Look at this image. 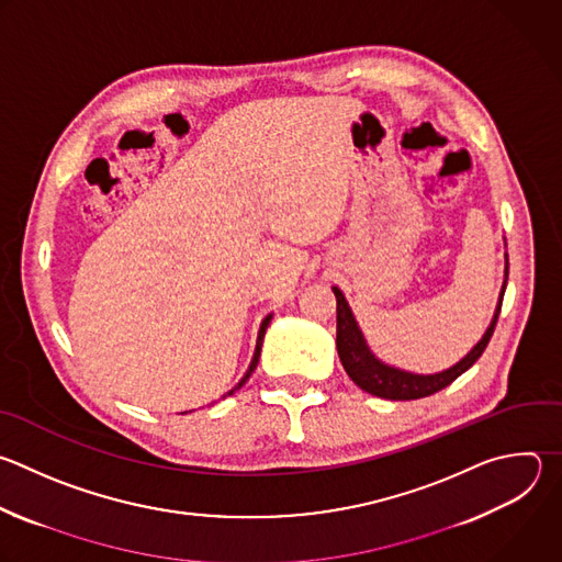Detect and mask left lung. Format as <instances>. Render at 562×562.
Instances as JSON below:
<instances>
[{
  "instance_id": "1",
  "label": "left lung",
  "mask_w": 562,
  "mask_h": 562,
  "mask_svg": "<svg viewBox=\"0 0 562 562\" xmlns=\"http://www.w3.org/2000/svg\"><path fill=\"white\" fill-rule=\"evenodd\" d=\"M507 271H509V265H507V254H505V280H503V286L498 293L494 317H492L490 326L485 328L483 337L472 346V350L463 359H459L454 366H450L441 372H432V375H419V372H411V370L391 366L372 352L341 289L333 286V293L337 297V352H339L346 375L361 391L375 395V397H382V400H395V402L422 400V397L443 391L459 375H463V372L483 355V350L494 333L498 313H501L503 293L507 286Z\"/></svg>"
}]
</instances>
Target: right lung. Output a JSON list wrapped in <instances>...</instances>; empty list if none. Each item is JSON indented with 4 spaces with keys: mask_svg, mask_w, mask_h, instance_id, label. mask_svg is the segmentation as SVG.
<instances>
[{
    "mask_svg": "<svg viewBox=\"0 0 562 562\" xmlns=\"http://www.w3.org/2000/svg\"><path fill=\"white\" fill-rule=\"evenodd\" d=\"M271 317H273V313H269L265 319H262V324H260V330H258V339H256V350H254V357H251V363H249V368H247V372L243 375V380L225 395V397H229V395H234L236 391H240L245 384H247V380L251 378V372L256 370V366H258V359H260V350H262V339H265V333H267V326L271 324ZM223 397V400H225ZM192 413V411H190ZM180 415H187V413H180Z\"/></svg>",
    "mask_w": 562,
    "mask_h": 562,
    "instance_id": "1",
    "label": "right lung"
}]
</instances>
